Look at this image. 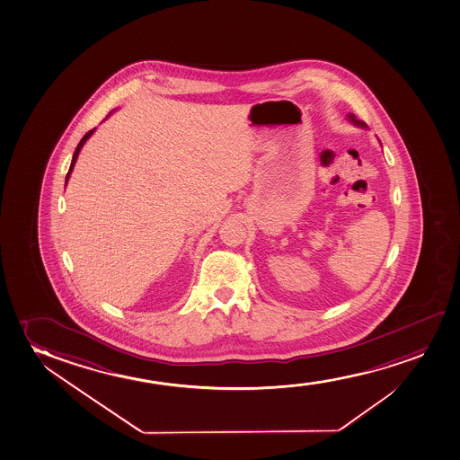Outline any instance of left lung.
<instances>
[{
    "mask_svg": "<svg viewBox=\"0 0 460 460\" xmlns=\"http://www.w3.org/2000/svg\"><path fill=\"white\" fill-rule=\"evenodd\" d=\"M348 119H349V121H352V123H354L356 126H360V128H367V125H365L364 121L356 119V115L354 114H348Z\"/></svg>",
    "mask_w": 460,
    "mask_h": 460,
    "instance_id": "left-lung-1",
    "label": "left lung"
}]
</instances>
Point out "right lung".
<instances>
[{
	"mask_svg": "<svg viewBox=\"0 0 460 460\" xmlns=\"http://www.w3.org/2000/svg\"><path fill=\"white\" fill-rule=\"evenodd\" d=\"M93 131H95V129H92V131L87 132V134H85V136H84V137L81 138V142H79L78 146H76V149H75V155H73L72 164H70V170H68V173H66V181H68V178H70V173H72L73 172V167H75V164H76V159H78L79 151H81V148H83L84 144L87 142V138H90V136L93 134Z\"/></svg>",
	"mask_w": 460,
	"mask_h": 460,
	"instance_id": "1",
	"label": "right lung"
}]
</instances>
